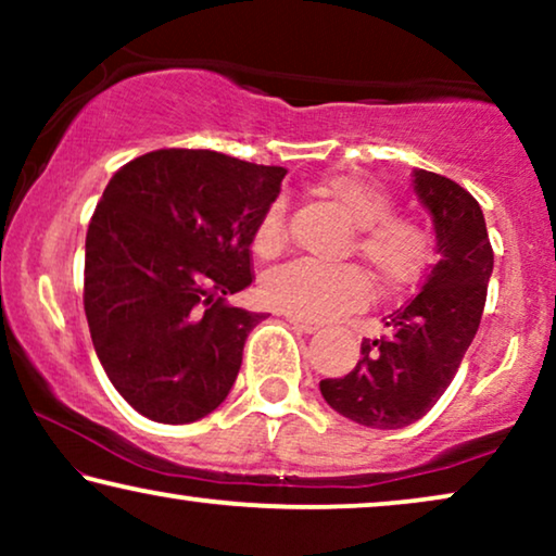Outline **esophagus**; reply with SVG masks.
<instances>
[{
  "instance_id": "obj_1",
  "label": "esophagus",
  "mask_w": 556,
  "mask_h": 556,
  "mask_svg": "<svg viewBox=\"0 0 556 556\" xmlns=\"http://www.w3.org/2000/svg\"><path fill=\"white\" fill-rule=\"evenodd\" d=\"M288 324H293V329H299L301 333H314L318 329V324L314 321H306V318H299V316H291L288 314Z\"/></svg>"
}]
</instances>
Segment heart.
<instances>
[{
  "instance_id": "obj_1",
  "label": "heart",
  "mask_w": 556,
  "mask_h": 556,
  "mask_svg": "<svg viewBox=\"0 0 556 556\" xmlns=\"http://www.w3.org/2000/svg\"><path fill=\"white\" fill-rule=\"evenodd\" d=\"M318 194L329 200L354 225L352 250L367 261L379 283L387 288L415 286L430 268L435 238L425 219L392 212V197L375 181L354 174H333L318 185ZM288 225L283 202H273L257 219L253 250L270 261L286 250ZM263 301L283 314L326 321L367 303L371 283L359 265H324L293 261L268 273L261 286Z\"/></svg>"
}]
</instances>
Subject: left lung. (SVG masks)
<instances>
[{
	"mask_svg": "<svg viewBox=\"0 0 556 556\" xmlns=\"http://www.w3.org/2000/svg\"><path fill=\"white\" fill-rule=\"evenodd\" d=\"M415 189L432 212L438 263L420 293L384 318L387 337L364 339L349 375L321 379L324 400L339 415L377 430L413 425L443 397L481 324L493 270L476 197L425 169L415 172Z\"/></svg>",
	"mask_w": 556,
	"mask_h": 556,
	"instance_id": "obj_1",
	"label": "left lung"
}]
</instances>
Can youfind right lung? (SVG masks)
Here are the masks:
<instances>
[{
  "label": "right lung",
  "instance_id": "right-lung-1",
  "mask_svg": "<svg viewBox=\"0 0 556 556\" xmlns=\"http://www.w3.org/2000/svg\"><path fill=\"white\" fill-rule=\"evenodd\" d=\"M286 169L207 149H159L113 174L86 235L90 339L111 384L156 422L223 405L265 314L227 295L253 283V232Z\"/></svg>",
  "mask_w": 556,
  "mask_h": 556
}]
</instances>
